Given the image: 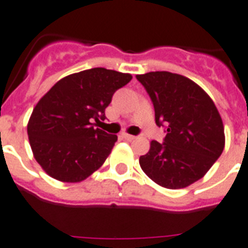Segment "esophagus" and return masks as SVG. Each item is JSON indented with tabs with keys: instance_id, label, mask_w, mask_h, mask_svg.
Wrapping results in <instances>:
<instances>
[{
	"instance_id": "obj_1",
	"label": "esophagus",
	"mask_w": 248,
	"mask_h": 248,
	"mask_svg": "<svg viewBox=\"0 0 248 248\" xmlns=\"http://www.w3.org/2000/svg\"><path fill=\"white\" fill-rule=\"evenodd\" d=\"M122 137H123V138H124V139H125V140H129V141H130V140H134V139H135L134 135L125 134V133H124V134H122Z\"/></svg>"
}]
</instances>
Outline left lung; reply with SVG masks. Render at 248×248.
<instances>
[{
  "instance_id": "left-lung-1",
  "label": "left lung",
  "mask_w": 248,
  "mask_h": 248,
  "mask_svg": "<svg viewBox=\"0 0 248 248\" xmlns=\"http://www.w3.org/2000/svg\"><path fill=\"white\" fill-rule=\"evenodd\" d=\"M153 101L164 143L150 141L139 158L143 172L156 185L181 189L204 177L225 148V126L209 95L179 74L152 71L137 75Z\"/></svg>"
}]
</instances>
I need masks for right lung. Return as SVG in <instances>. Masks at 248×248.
Instances as JSON below:
<instances>
[{
    "label": "right lung",
    "instance_id": "right-lung-1",
    "mask_svg": "<svg viewBox=\"0 0 248 248\" xmlns=\"http://www.w3.org/2000/svg\"><path fill=\"white\" fill-rule=\"evenodd\" d=\"M133 76L104 67L59 80L36 104L27 123L33 158L46 174L66 183L86 179L111 153L116 135L93 126Z\"/></svg>",
    "mask_w": 248,
    "mask_h": 248
}]
</instances>
